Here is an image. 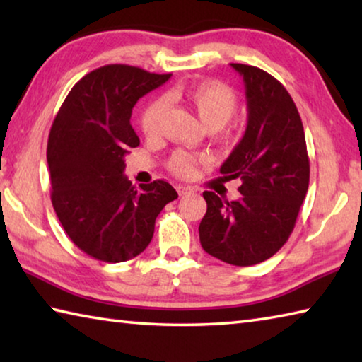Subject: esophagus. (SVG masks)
Listing matches in <instances>:
<instances>
[{
	"instance_id": "obj_1",
	"label": "esophagus",
	"mask_w": 362,
	"mask_h": 362,
	"mask_svg": "<svg viewBox=\"0 0 362 362\" xmlns=\"http://www.w3.org/2000/svg\"><path fill=\"white\" fill-rule=\"evenodd\" d=\"M177 193H179L180 196H185V194L193 193V188L185 187V185H177Z\"/></svg>"
}]
</instances>
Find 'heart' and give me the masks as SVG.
I'll return each instance as SVG.
<instances>
[{
  "mask_svg": "<svg viewBox=\"0 0 362 362\" xmlns=\"http://www.w3.org/2000/svg\"><path fill=\"white\" fill-rule=\"evenodd\" d=\"M185 102L193 110L199 121L209 131H217L228 122L238 108L236 93L230 86L220 81H203L194 86H175L164 94L163 99H156L145 107L140 116V129L145 137L153 139L161 131V124L166 115V103ZM199 155L185 150H177L170 155L168 168L179 177H189L198 163Z\"/></svg>",
  "mask_w": 362,
  "mask_h": 362,
  "instance_id": "b5f03b06",
  "label": "heart"
}]
</instances>
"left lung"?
<instances>
[{"label": "left lung", "instance_id": "obj_1", "mask_svg": "<svg viewBox=\"0 0 362 362\" xmlns=\"http://www.w3.org/2000/svg\"><path fill=\"white\" fill-rule=\"evenodd\" d=\"M243 76L247 127L220 168L241 182V198L204 192L199 241L207 254L236 267L265 262L289 240L310 183L303 124L292 97L276 78L252 65L231 64Z\"/></svg>", "mask_w": 362, "mask_h": 362}]
</instances>
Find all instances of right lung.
Masks as SVG:
<instances>
[{"instance_id":"1","label":"right lung","mask_w":362,"mask_h":362,"mask_svg":"<svg viewBox=\"0 0 362 362\" xmlns=\"http://www.w3.org/2000/svg\"><path fill=\"white\" fill-rule=\"evenodd\" d=\"M169 78L131 65L100 66L73 86L52 122L54 211L75 246L93 259L119 263L144 252L158 214L179 198L168 182L136 188L124 175V156L140 144L132 108Z\"/></svg>"}]
</instances>
